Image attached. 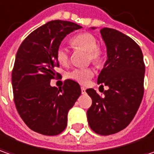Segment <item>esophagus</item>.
Returning a JSON list of instances; mask_svg holds the SVG:
<instances>
[{
  "label": "esophagus",
  "instance_id": "1",
  "mask_svg": "<svg viewBox=\"0 0 154 154\" xmlns=\"http://www.w3.org/2000/svg\"><path fill=\"white\" fill-rule=\"evenodd\" d=\"M81 91H82V94L86 93V88L84 87H81Z\"/></svg>",
  "mask_w": 154,
  "mask_h": 154
}]
</instances>
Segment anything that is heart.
I'll return each instance as SVG.
<instances>
[{"label": "heart", "instance_id": "1", "mask_svg": "<svg viewBox=\"0 0 154 154\" xmlns=\"http://www.w3.org/2000/svg\"><path fill=\"white\" fill-rule=\"evenodd\" d=\"M71 44L77 50L87 52L88 61L91 62L95 66H100L105 59V51L103 48L97 45V38L91 33H81L75 35L71 40ZM57 60L61 65H66L69 62V54L66 49L60 47L56 51ZM94 72L93 68H78L69 72L68 77L72 80L81 84H87L94 77Z\"/></svg>", "mask_w": 154, "mask_h": 154}]
</instances>
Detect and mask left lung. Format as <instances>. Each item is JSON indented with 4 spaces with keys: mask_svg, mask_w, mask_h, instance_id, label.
I'll list each match as a JSON object with an SVG mask.
<instances>
[{
    "mask_svg": "<svg viewBox=\"0 0 154 154\" xmlns=\"http://www.w3.org/2000/svg\"><path fill=\"white\" fill-rule=\"evenodd\" d=\"M107 60L97 82L108 86L101 97L93 88L86 90L92 99L88 122L100 135L118 133L134 119L144 94L145 64L139 45L130 36L111 28L100 29Z\"/></svg>",
    "mask_w": 154,
    "mask_h": 154,
    "instance_id": "obj_1",
    "label": "left lung"
}]
</instances>
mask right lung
I'll list each match as a JSON object with an SVG mask.
<instances>
[{
  "label": "right lung",
  "instance_id": "right-lung-1",
  "mask_svg": "<svg viewBox=\"0 0 154 154\" xmlns=\"http://www.w3.org/2000/svg\"><path fill=\"white\" fill-rule=\"evenodd\" d=\"M81 28L72 22L53 20L32 31L19 46L12 72L14 100L19 116L35 132L51 136L66 128L67 114L81 88L71 79L60 88L51 87L50 81L61 76L55 72L61 41Z\"/></svg>",
  "mask_w": 154,
  "mask_h": 154
}]
</instances>
